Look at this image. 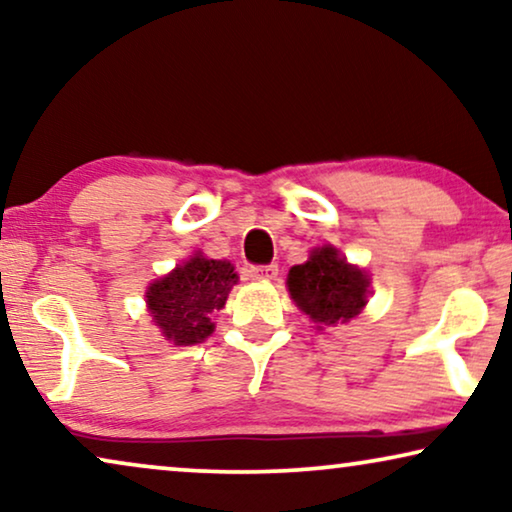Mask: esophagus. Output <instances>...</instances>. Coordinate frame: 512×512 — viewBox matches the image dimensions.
Returning <instances> with one entry per match:
<instances>
[{"mask_svg":"<svg viewBox=\"0 0 512 512\" xmlns=\"http://www.w3.org/2000/svg\"><path fill=\"white\" fill-rule=\"evenodd\" d=\"M277 263H268V265H251L249 275L254 279H275L277 277Z\"/></svg>","mask_w":512,"mask_h":512,"instance_id":"esophagus-1","label":"esophagus"}]
</instances>
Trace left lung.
Returning <instances> with one entry per match:
<instances>
[{
  "mask_svg": "<svg viewBox=\"0 0 512 512\" xmlns=\"http://www.w3.org/2000/svg\"><path fill=\"white\" fill-rule=\"evenodd\" d=\"M289 293L317 328L347 324L368 300V275L352 268L338 249H314L310 261L289 270Z\"/></svg>",
  "mask_w": 512,
  "mask_h": 512,
  "instance_id": "8db88e82",
  "label": "left lung"
}]
</instances>
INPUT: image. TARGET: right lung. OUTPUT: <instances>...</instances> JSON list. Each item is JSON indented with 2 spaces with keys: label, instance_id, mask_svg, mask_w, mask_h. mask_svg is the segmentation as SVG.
<instances>
[{
  "label": "right lung",
  "instance_id": "obj_1",
  "mask_svg": "<svg viewBox=\"0 0 512 512\" xmlns=\"http://www.w3.org/2000/svg\"><path fill=\"white\" fill-rule=\"evenodd\" d=\"M237 275L228 261L195 254L149 286L146 303L160 331L174 345H195L214 331L212 312L226 305Z\"/></svg>",
  "mask_w": 512,
  "mask_h": 512
}]
</instances>
